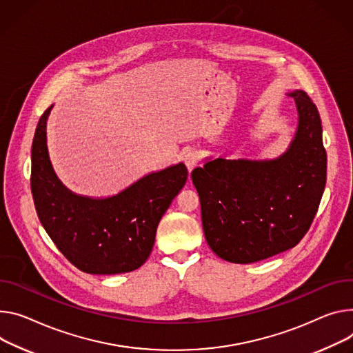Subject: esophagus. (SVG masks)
<instances>
[{"label":"esophagus","instance_id":"esophagus-1","mask_svg":"<svg viewBox=\"0 0 353 353\" xmlns=\"http://www.w3.org/2000/svg\"><path fill=\"white\" fill-rule=\"evenodd\" d=\"M183 162H184V165L187 166L188 172L191 173V172H193L194 168L199 166L200 154H199L196 150H187V152H184V154H183Z\"/></svg>","mask_w":353,"mask_h":353}]
</instances>
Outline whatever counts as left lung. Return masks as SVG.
Instances as JSON below:
<instances>
[{
	"label": "left lung",
	"instance_id": "obj_1",
	"mask_svg": "<svg viewBox=\"0 0 353 353\" xmlns=\"http://www.w3.org/2000/svg\"><path fill=\"white\" fill-rule=\"evenodd\" d=\"M288 95L296 101L299 126L281 156L218 157L191 173L207 243L227 262L248 265L294 248L318 211L327 181L321 118L307 92Z\"/></svg>",
	"mask_w": 353,
	"mask_h": 353
}]
</instances>
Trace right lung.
Wrapping results in <instances>:
<instances>
[{
    "instance_id": "add662e5",
    "label": "right lung",
    "mask_w": 353,
    "mask_h": 353,
    "mask_svg": "<svg viewBox=\"0 0 353 353\" xmlns=\"http://www.w3.org/2000/svg\"><path fill=\"white\" fill-rule=\"evenodd\" d=\"M49 107L32 142L30 190L45 231L81 272L118 274L141 268L152 252L156 230L187 181L183 163L150 173L108 199L72 193L53 172L46 145Z\"/></svg>"
}]
</instances>
